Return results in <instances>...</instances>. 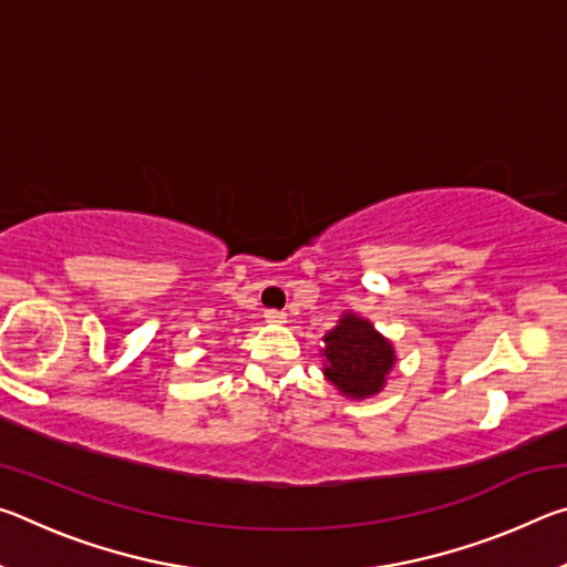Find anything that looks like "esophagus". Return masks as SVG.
<instances>
[{
  "mask_svg": "<svg viewBox=\"0 0 567 567\" xmlns=\"http://www.w3.org/2000/svg\"><path fill=\"white\" fill-rule=\"evenodd\" d=\"M265 320L270 324H285L287 322V315L282 310H267L265 312Z\"/></svg>",
  "mask_w": 567,
  "mask_h": 567,
  "instance_id": "34e87169",
  "label": "esophagus"
}]
</instances>
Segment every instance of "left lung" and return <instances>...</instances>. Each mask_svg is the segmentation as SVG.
<instances>
[{
    "label": "left lung",
    "instance_id": "8db88e82",
    "mask_svg": "<svg viewBox=\"0 0 567 567\" xmlns=\"http://www.w3.org/2000/svg\"><path fill=\"white\" fill-rule=\"evenodd\" d=\"M324 378L350 400H364L385 388L395 368L392 342L372 328L370 320L344 312L340 322L324 334Z\"/></svg>",
    "mask_w": 567,
    "mask_h": 567
}]
</instances>
